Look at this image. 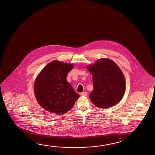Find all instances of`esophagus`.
I'll return each mask as SVG.
<instances>
[{
  "mask_svg": "<svg viewBox=\"0 0 155 155\" xmlns=\"http://www.w3.org/2000/svg\"><path fill=\"white\" fill-rule=\"evenodd\" d=\"M81 96H87V93L86 92H81Z\"/></svg>",
  "mask_w": 155,
  "mask_h": 155,
  "instance_id": "obj_1",
  "label": "esophagus"
}]
</instances>
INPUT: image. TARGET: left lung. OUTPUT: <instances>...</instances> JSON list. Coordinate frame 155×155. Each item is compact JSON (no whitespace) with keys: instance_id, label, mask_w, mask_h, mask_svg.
<instances>
[{"instance_id":"obj_1","label":"left lung","mask_w":155,"mask_h":155,"mask_svg":"<svg viewBox=\"0 0 155 155\" xmlns=\"http://www.w3.org/2000/svg\"><path fill=\"white\" fill-rule=\"evenodd\" d=\"M88 70L92 75L94 90L90 98L96 107L107 109L121 100L125 91V81L117 64L109 59H101Z\"/></svg>"}]
</instances>
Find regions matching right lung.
<instances>
[{
	"label": "right lung",
	"instance_id": "add662e5",
	"mask_svg": "<svg viewBox=\"0 0 155 155\" xmlns=\"http://www.w3.org/2000/svg\"><path fill=\"white\" fill-rule=\"evenodd\" d=\"M73 64L54 61L39 74L35 83L36 99L48 111L61 114L73 107L79 97L66 80Z\"/></svg>",
	"mask_w": 155,
	"mask_h": 155
}]
</instances>
